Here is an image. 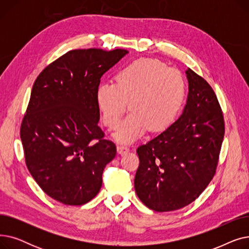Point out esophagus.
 <instances>
[{
	"instance_id": "34e87169",
	"label": "esophagus",
	"mask_w": 249,
	"mask_h": 249,
	"mask_svg": "<svg viewBox=\"0 0 249 249\" xmlns=\"http://www.w3.org/2000/svg\"><path fill=\"white\" fill-rule=\"evenodd\" d=\"M130 148L128 146H124V145H118L117 146V151L119 154L123 155V154H126L127 152H129Z\"/></svg>"
}]
</instances>
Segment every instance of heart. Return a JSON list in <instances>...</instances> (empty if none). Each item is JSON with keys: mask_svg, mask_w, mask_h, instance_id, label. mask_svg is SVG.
Returning a JSON list of instances; mask_svg holds the SVG:
<instances>
[{"mask_svg": "<svg viewBox=\"0 0 249 249\" xmlns=\"http://www.w3.org/2000/svg\"><path fill=\"white\" fill-rule=\"evenodd\" d=\"M187 85L178 71L160 60L141 58L118 71L114 82H104L96 90V101L103 123L118 126L127 104L131 110L114 138L132 142L144 134L160 132L171 126L185 104Z\"/></svg>", "mask_w": 249, "mask_h": 249, "instance_id": "heart-1", "label": "heart"}]
</instances>
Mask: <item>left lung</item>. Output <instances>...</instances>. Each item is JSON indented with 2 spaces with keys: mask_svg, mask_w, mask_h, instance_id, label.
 <instances>
[{
  "mask_svg": "<svg viewBox=\"0 0 249 249\" xmlns=\"http://www.w3.org/2000/svg\"><path fill=\"white\" fill-rule=\"evenodd\" d=\"M184 112L163 132L140 145L134 187L140 201L156 212L178 210L194 202L216 173L225 133L215 91L188 69Z\"/></svg>",
  "mask_w": 249,
  "mask_h": 249,
  "instance_id": "8db88e82",
  "label": "left lung"
}]
</instances>
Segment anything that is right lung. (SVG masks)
<instances>
[{
  "instance_id": "add662e5",
  "label": "right lung",
  "mask_w": 249,
  "mask_h": 249,
  "mask_svg": "<svg viewBox=\"0 0 249 249\" xmlns=\"http://www.w3.org/2000/svg\"><path fill=\"white\" fill-rule=\"evenodd\" d=\"M125 49H74L48 64L34 82L21 123L25 162L38 186L62 204L95 198L115 143L98 126L96 90Z\"/></svg>"
}]
</instances>
